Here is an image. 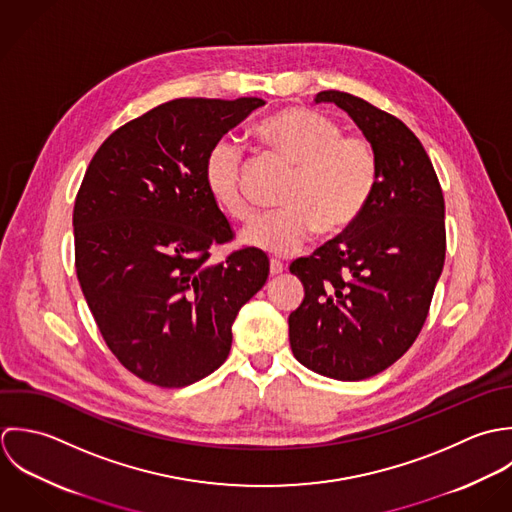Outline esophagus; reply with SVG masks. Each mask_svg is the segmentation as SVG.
<instances>
[{
    "mask_svg": "<svg viewBox=\"0 0 512 512\" xmlns=\"http://www.w3.org/2000/svg\"><path fill=\"white\" fill-rule=\"evenodd\" d=\"M269 271H271V275H281L285 271V265L281 261H277V259H271Z\"/></svg>",
    "mask_w": 512,
    "mask_h": 512,
    "instance_id": "esophagus-1",
    "label": "esophagus"
}]
</instances>
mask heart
Here are the masks:
<instances>
[{
  "mask_svg": "<svg viewBox=\"0 0 512 512\" xmlns=\"http://www.w3.org/2000/svg\"><path fill=\"white\" fill-rule=\"evenodd\" d=\"M257 136L297 172L283 196L285 209L249 227L247 245L289 257L316 229L334 235L358 221L378 184V158L368 140L344 136L334 118L303 106L277 110L257 126ZM243 166V148L233 138H219L205 156L204 178L213 202L247 223L257 209L243 190Z\"/></svg>",
  "mask_w": 512,
  "mask_h": 512,
  "instance_id": "obj_1",
  "label": "heart"
}]
</instances>
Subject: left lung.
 Here are the masks:
<instances>
[{"label": "left lung", "mask_w": 512, "mask_h": 512, "mask_svg": "<svg viewBox=\"0 0 512 512\" xmlns=\"http://www.w3.org/2000/svg\"><path fill=\"white\" fill-rule=\"evenodd\" d=\"M362 130L378 158V184L342 235L293 261L305 287L289 314L295 358L308 370L356 382L408 352L445 261V202L427 152L408 126L348 93L322 91Z\"/></svg>", "instance_id": "1"}]
</instances>
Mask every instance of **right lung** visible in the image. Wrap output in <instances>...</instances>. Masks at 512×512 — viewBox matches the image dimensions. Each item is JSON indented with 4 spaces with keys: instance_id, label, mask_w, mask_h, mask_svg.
I'll use <instances>...</instances> for the list:
<instances>
[{
    "instance_id": "right-lung-1",
    "label": "right lung",
    "mask_w": 512,
    "mask_h": 512,
    "mask_svg": "<svg viewBox=\"0 0 512 512\" xmlns=\"http://www.w3.org/2000/svg\"><path fill=\"white\" fill-rule=\"evenodd\" d=\"M263 99H176L114 130L75 200L77 277L106 346L160 388L190 386L231 350V324L267 281L255 247L209 263L233 239L205 188V156Z\"/></svg>"
}]
</instances>
